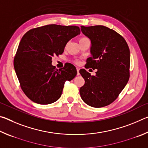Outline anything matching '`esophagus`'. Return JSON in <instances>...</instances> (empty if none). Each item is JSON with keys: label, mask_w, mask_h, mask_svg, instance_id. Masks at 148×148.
<instances>
[{"label": "esophagus", "mask_w": 148, "mask_h": 148, "mask_svg": "<svg viewBox=\"0 0 148 148\" xmlns=\"http://www.w3.org/2000/svg\"><path fill=\"white\" fill-rule=\"evenodd\" d=\"M76 70H77V76H79V68H77H77H76Z\"/></svg>", "instance_id": "1"}]
</instances>
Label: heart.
<instances>
[{"mask_svg": "<svg viewBox=\"0 0 148 148\" xmlns=\"http://www.w3.org/2000/svg\"><path fill=\"white\" fill-rule=\"evenodd\" d=\"M86 39H88V38H85V37H83V38H79V42H80V41H82V40H86ZM74 62H76V63H78V61H75Z\"/></svg>", "mask_w": 148, "mask_h": 148, "instance_id": "1", "label": "heart"}]
</instances>
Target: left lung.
<instances>
[{
	"label": "left lung",
	"mask_w": 148,
	"mask_h": 148,
	"mask_svg": "<svg viewBox=\"0 0 148 148\" xmlns=\"http://www.w3.org/2000/svg\"><path fill=\"white\" fill-rule=\"evenodd\" d=\"M82 32L91 40L92 56L85 68L97 69L91 76L85 69L79 73L85 84L79 89L85 103L101 108L112 103L124 89L130 77V50L123 37L103 25L81 27Z\"/></svg>",
	"instance_id": "8db88e82"
}]
</instances>
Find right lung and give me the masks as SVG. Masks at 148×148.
<instances>
[{"mask_svg":"<svg viewBox=\"0 0 148 148\" xmlns=\"http://www.w3.org/2000/svg\"><path fill=\"white\" fill-rule=\"evenodd\" d=\"M80 33L77 26L47 25L29 30L19 42L14 66L22 91L40 104H49L61 96L64 83L76 76L71 63L57 69L52 57L63 53L70 40Z\"/></svg>","mask_w":148,"mask_h":148,"instance_id":"right-lung-1","label":"right lung"}]
</instances>
